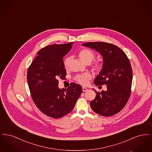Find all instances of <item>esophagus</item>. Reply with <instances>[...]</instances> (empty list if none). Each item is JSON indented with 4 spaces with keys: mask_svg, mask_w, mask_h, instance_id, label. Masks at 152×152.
<instances>
[{
    "mask_svg": "<svg viewBox=\"0 0 152 152\" xmlns=\"http://www.w3.org/2000/svg\"><path fill=\"white\" fill-rule=\"evenodd\" d=\"M87 90H88L87 88H86V87H83V92H86Z\"/></svg>",
    "mask_w": 152,
    "mask_h": 152,
    "instance_id": "34e87169",
    "label": "esophagus"
}]
</instances>
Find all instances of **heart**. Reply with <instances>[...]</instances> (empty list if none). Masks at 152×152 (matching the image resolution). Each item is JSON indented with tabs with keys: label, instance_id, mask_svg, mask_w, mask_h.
<instances>
[{
	"label": "heart",
	"instance_id": "heart-1",
	"mask_svg": "<svg viewBox=\"0 0 152 152\" xmlns=\"http://www.w3.org/2000/svg\"><path fill=\"white\" fill-rule=\"evenodd\" d=\"M79 57L80 60L83 62V63H91L95 57V55L94 53L89 50L88 49H83L81 50L79 52ZM69 60L70 58L69 57H66L65 59L64 60L63 63H64V66L65 68H67L68 64H69ZM94 69L96 70L97 71H101L102 68V64L101 63H99L97 62L96 63H94ZM91 76L89 73H85L83 75H78L76 77V80L83 85H85L87 84L88 82V80L91 79Z\"/></svg>",
	"mask_w": 152,
	"mask_h": 152
}]
</instances>
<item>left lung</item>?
Masks as SVG:
<instances>
[{
  "instance_id": "obj_1",
  "label": "left lung",
  "mask_w": 152,
  "mask_h": 152,
  "mask_svg": "<svg viewBox=\"0 0 152 152\" xmlns=\"http://www.w3.org/2000/svg\"><path fill=\"white\" fill-rule=\"evenodd\" d=\"M83 46L99 52L103 59L102 68L94 79L96 86L106 84L107 90L97 92L90 105L101 116H113L121 111L129 100L132 83V69L125 52L112 44L89 42ZM100 87V86H99Z\"/></svg>"
}]
</instances>
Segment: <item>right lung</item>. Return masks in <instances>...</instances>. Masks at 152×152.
<instances>
[{
    "label": "right lung",
    "instance_id": "1",
    "mask_svg": "<svg viewBox=\"0 0 152 152\" xmlns=\"http://www.w3.org/2000/svg\"><path fill=\"white\" fill-rule=\"evenodd\" d=\"M73 43L52 44L37 53L27 72V82L32 100L44 115L58 118L69 113L82 92V87L72 83L60 89L58 78L64 79L63 58Z\"/></svg>",
    "mask_w": 152,
    "mask_h": 152
}]
</instances>
